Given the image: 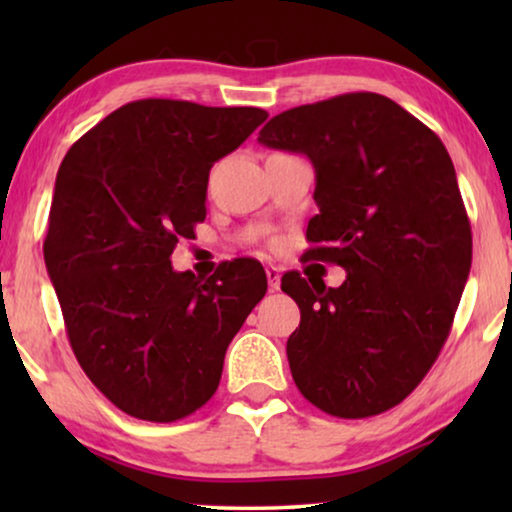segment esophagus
Here are the masks:
<instances>
[{"instance_id":"esophagus-1","label":"esophagus","mask_w":512,"mask_h":512,"mask_svg":"<svg viewBox=\"0 0 512 512\" xmlns=\"http://www.w3.org/2000/svg\"><path fill=\"white\" fill-rule=\"evenodd\" d=\"M265 277H268L270 289L277 291L279 284H282V270L275 268V265H268V268H265Z\"/></svg>"}]
</instances>
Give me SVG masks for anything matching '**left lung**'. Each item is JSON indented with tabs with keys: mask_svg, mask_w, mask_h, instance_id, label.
Instances as JSON below:
<instances>
[{
	"mask_svg": "<svg viewBox=\"0 0 512 512\" xmlns=\"http://www.w3.org/2000/svg\"><path fill=\"white\" fill-rule=\"evenodd\" d=\"M258 142L312 160L319 214L307 258L347 270L338 289L286 272L300 307L286 342L307 401L342 419L380 415L424 380L468 279L473 235L440 137L377 93L282 111Z\"/></svg>",
	"mask_w": 512,
	"mask_h": 512,
	"instance_id": "1",
	"label": "left lung"
}]
</instances>
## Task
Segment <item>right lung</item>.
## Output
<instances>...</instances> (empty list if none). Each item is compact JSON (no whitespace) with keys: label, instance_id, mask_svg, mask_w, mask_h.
<instances>
[{"label":"right lung","instance_id":"add662e5","mask_svg":"<svg viewBox=\"0 0 512 512\" xmlns=\"http://www.w3.org/2000/svg\"><path fill=\"white\" fill-rule=\"evenodd\" d=\"M265 118L256 107L149 97L109 114L62 160L46 270L76 361L125 415L167 424L202 408L230 340L268 291L251 258L207 279L170 263L205 221L212 165Z\"/></svg>","mask_w":512,"mask_h":512}]
</instances>
